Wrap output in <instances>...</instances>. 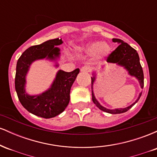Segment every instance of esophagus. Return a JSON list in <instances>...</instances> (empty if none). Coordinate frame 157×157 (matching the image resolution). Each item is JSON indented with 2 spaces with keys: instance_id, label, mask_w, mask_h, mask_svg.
<instances>
[{
  "instance_id": "esophagus-1",
  "label": "esophagus",
  "mask_w": 157,
  "mask_h": 157,
  "mask_svg": "<svg viewBox=\"0 0 157 157\" xmlns=\"http://www.w3.org/2000/svg\"><path fill=\"white\" fill-rule=\"evenodd\" d=\"M91 68L89 67V66H82V67L80 68L81 72H90V71H91Z\"/></svg>"
}]
</instances>
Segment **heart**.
<instances>
[{
    "label": "heart",
    "mask_w": 157,
    "mask_h": 157,
    "mask_svg": "<svg viewBox=\"0 0 157 157\" xmlns=\"http://www.w3.org/2000/svg\"><path fill=\"white\" fill-rule=\"evenodd\" d=\"M76 49L77 51L83 52L88 55H94V57L97 58H102L110 53L111 46L105 42L93 41V42L88 43L82 46L77 47Z\"/></svg>",
    "instance_id": "obj_1"
}]
</instances>
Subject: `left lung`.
I'll return each instance as SVG.
<instances>
[{
  "label": "left lung",
  "mask_w": 157,
  "mask_h": 157,
  "mask_svg": "<svg viewBox=\"0 0 157 157\" xmlns=\"http://www.w3.org/2000/svg\"><path fill=\"white\" fill-rule=\"evenodd\" d=\"M113 43H117L120 44L116 49L109 56L107 59V62L109 63H114L119 66H121L127 71L129 76L134 77L138 80L140 87L142 89L144 86V75L142 68L140 62V57L138 53L134 48L131 46L126 44L123 40L120 39H112ZM104 66H101V68H103ZM97 72L94 71L91 77V94H92V101L101 111H105L106 113H111V114H117V113H125L127 111L134 106L138 100H140L142 95V91L139 94V96L136 101L133 102L130 105L125 108H119V109H110L102 106L99 102L98 100L95 97L94 93L93 91V86L97 79Z\"/></svg>",
  "instance_id": "obj_1"
}]
</instances>
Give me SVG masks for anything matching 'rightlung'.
<instances>
[{"mask_svg": "<svg viewBox=\"0 0 157 157\" xmlns=\"http://www.w3.org/2000/svg\"><path fill=\"white\" fill-rule=\"evenodd\" d=\"M62 39L48 40L43 44L29 47L21 55L17 62L15 80V90L21 105L29 112L40 117H55L66 109L70 100V90L80 72L76 68L71 72L58 70L49 88L38 94H29L26 91V75L31 65L37 60H46L59 66L60 49L57 46Z\"/></svg>", "mask_w": 157, "mask_h": 157, "instance_id": "obj_1", "label": "right lung"}]
</instances>
